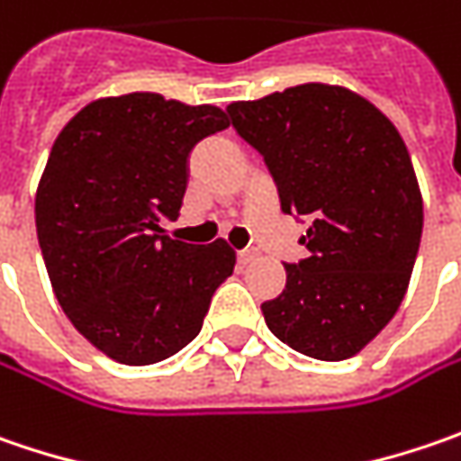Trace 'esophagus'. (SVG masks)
<instances>
[{
	"mask_svg": "<svg viewBox=\"0 0 461 461\" xmlns=\"http://www.w3.org/2000/svg\"><path fill=\"white\" fill-rule=\"evenodd\" d=\"M255 258H258V252H255V250H240V252H237V263H240V266H248V263H252Z\"/></svg>",
	"mask_w": 461,
	"mask_h": 461,
	"instance_id": "1",
	"label": "esophagus"
}]
</instances>
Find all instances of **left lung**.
I'll return each instance as SVG.
<instances>
[{"label":"left lung","mask_w":461,"mask_h":461,"mask_svg":"<svg viewBox=\"0 0 461 461\" xmlns=\"http://www.w3.org/2000/svg\"><path fill=\"white\" fill-rule=\"evenodd\" d=\"M237 133L263 154L281 211L310 219V258L263 302L268 330L320 361H343L394 317L411 284L423 198L390 118L356 92L307 82L231 103Z\"/></svg>","instance_id":"8db88e82"}]
</instances>
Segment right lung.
Here are the masks:
<instances>
[{
    "instance_id": "obj_1",
    "label": "right lung",
    "mask_w": 461,
    "mask_h": 461,
    "mask_svg": "<svg viewBox=\"0 0 461 461\" xmlns=\"http://www.w3.org/2000/svg\"><path fill=\"white\" fill-rule=\"evenodd\" d=\"M227 126L216 105L131 92L85 105L50 147L35 193L50 286L71 325L118 364L185 348L234 270L224 240L198 248L159 234L180 213L193 147Z\"/></svg>"
}]
</instances>
